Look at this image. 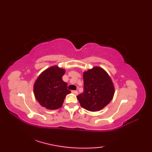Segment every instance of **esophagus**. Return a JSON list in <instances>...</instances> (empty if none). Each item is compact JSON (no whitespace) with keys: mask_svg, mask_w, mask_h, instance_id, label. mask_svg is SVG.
<instances>
[{"mask_svg":"<svg viewBox=\"0 0 152 152\" xmlns=\"http://www.w3.org/2000/svg\"><path fill=\"white\" fill-rule=\"evenodd\" d=\"M72 93H74V94H75V95H78V93L77 91H72Z\"/></svg>","mask_w":152,"mask_h":152,"instance_id":"obj_1","label":"esophagus"}]
</instances>
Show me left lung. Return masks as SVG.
<instances>
[{
  "mask_svg": "<svg viewBox=\"0 0 152 152\" xmlns=\"http://www.w3.org/2000/svg\"><path fill=\"white\" fill-rule=\"evenodd\" d=\"M84 91L77 99L82 108L97 112L107 106L114 97L115 88L109 74L102 68L95 66L83 74Z\"/></svg>",
  "mask_w": 152,
  "mask_h": 152,
  "instance_id": "8db88e82",
  "label": "left lung"
}]
</instances>
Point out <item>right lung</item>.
<instances>
[{
  "mask_svg": "<svg viewBox=\"0 0 152 152\" xmlns=\"http://www.w3.org/2000/svg\"><path fill=\"white\" fill-rule=\"evenodd\" d=\"M65 70L57 65L44 70L38 76L33 86L35 98L39 104L48 110H57L63 106L64 99L70 93L67 83L63 82Z\"/></svg>",
  "mask_w": 152,
  "mask_h": 152,
  "instance_id": "add662e5",
  "label": "right lung"
}]
</instances>
